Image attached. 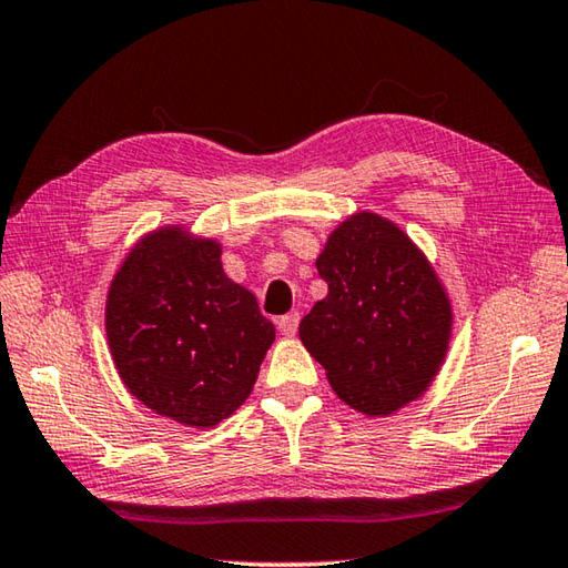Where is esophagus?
<instances>
[{
    "label": "esophagus",
    "instance_id": "obj_1",
    "mask_svg": "<svg viewBox=\"0 0 568 568\" xmlns=\"http://www.w3.org/2000/svg\"><path fill=\"white\" fill-rule=\"evenodd\" d=\"M276 326H280V331H282L284 336H294L296 328H298V314L292 312V314L280 316V321H276Z\"/></svg>",
    "mask_w": 568,
    "mask_h": 568
}]
</instances>
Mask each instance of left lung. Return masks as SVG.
I'll return each mask as SVG.
<instances>
[{"mask_svg": "<svg viewBox=\"0 0 568 568\" xmlns=\"http://www.w3.org/2000/svg\"><path fill=\"white\" fill-rule=\"evenodd\" d=\"M328 294L298 338L331 388L366 417H388L425 395L450 351L453 302L425 252L393 220L353 212L316 256Z\"/></svg>", "mask_w": 568, "mask_h": 568, "instance_id": "8db88e82", "label": "left lung"}]
</instances>
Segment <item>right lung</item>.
Returning a JSON list of instances; mask_svg holds the SVG:
<instances>
[{"label":"right lung","mask_w":568,"mask_h":568,"mask_svg":"<svg viewBox=\"0 0 568 568\" xmlns=\"http://www.w3.org/2000/svg\"><path fill=\"white\" fill-rule=\"evenodd\" d=\"M105 338L133 398L202 430L250 398L276 331L250 288L224 274L220 240L163 224L113 274Z\"/></svg>","instance_id":"1"}]
</instances>
